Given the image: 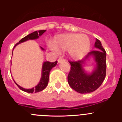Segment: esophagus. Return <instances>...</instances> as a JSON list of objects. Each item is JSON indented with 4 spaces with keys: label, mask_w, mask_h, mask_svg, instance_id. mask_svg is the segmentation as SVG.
<instances>
[{
    "label": "esophagus",
    "mask_w": 122,
    "mask_h": 122,
    "mask_svg": "<svg viewBox=\"0 0 122 122\" xmlns=\"http://www.w3.org/2000/svg\"><path fill=\"white\" fill-rule=\"evenodd\" d=\"M64 59H62V58H59V59H58V63H60V62H63V61H64Z\"/></svg>",
    "instance_id": "1"
}]
</instances>
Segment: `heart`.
<instances>
[{
  "mask_svg": "<svg viewBox=\"0 0 122 122\" xmlns=\"http://www.w3.org/2000/svg\"><path fill=\"white\" fill-rule=\"evenodd\" d=\"M51 45L52 48L57 51L68 50L71 57L80 59L89 52L90 41L89 37L86 35L65 33L56 36Z\"/></svg>",
  "mask_w": 122,
  "mask_h": 122,
  "instance_id": "1",
  "label": "heart"
}]
</instances>
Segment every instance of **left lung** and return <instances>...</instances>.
Masks as SVG:
<instances>
[{
	"label": "left lung",
	"instance_id": "left-lung-1",
	"mask_svg": "<svg viewBox=\"0 0 122 122\" xmlns=\"http://www.w3.org/2000/svg\"><path fill=\"white\" fill-rule=\"evenodd\" d=\"M96 50L90 52L84 59L77 62H69L71 70L68 76V82L73 90L80 93H91L100 87L106 77V52L99 40L96 39ZM92 58L96 63L91 73L85 70L86 60Z\"/></svg>",
	"mask_w": 122,
	"mask_h": 122
}]
</instances>
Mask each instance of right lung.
Segmentation results:
<instances>
[{"instance_id": "add662e5", "label": "right lung", "mask_w": 122, "mask_h": 122, "mask_svg": "<svg viewBox=\"0 0 122 122\" xmlns=\"http://www.w3.org/2000/svg\"><path fill=\"white\" fill-rule=\"evenodd\" d=\"M46 31V30H41L35 31V32H33V33H30L29 35H27V36H25V37H24L23 38H22L21 40L18 42L16 45H15V47L16 46V45H19V44L21 43H23V42L26 41L27 40L38 39V38H39V36H41V35L43 34V33H45ZM15 47H14V48H15ZM40 48L41 50H45V49L43 48H41V47H40ZM57 61H56L55 62H43V66H42L41 77L40 81L39 83H38L35 87H33L32 89H24L23 87L19 86L15 81V82L16 83V84L18 86V87H19V89H21V90L25 92H27V93H36V92L41 91V90H44V89L46 87V86H48V82H49V73H50V71L51 70V69L52 68L54 67V66H56V65H57Z\"/></svg>"}]
</instances>
